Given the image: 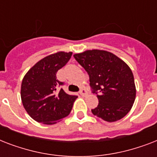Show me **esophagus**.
Listing matches in <instances>:
<instances>
[{
	"label": "esophagus",
	"mask_w": 157,
	"mask_h": 157,
	"mask_svg": "<svg viewBox=\"0 0 157 157\" xmlns=\"http://www.w3.org/2000/svg\"><path fill=\"white\" fill-rule=\"evenodd\" d=\"M80 94H81V96H83V97H86V96H87V94H88V91L86 90V89H82V90H80Z\"/></svg>",
	"instance_id": "esophagus-1"
}]
</instances>
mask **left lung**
<instances>
[{"mask_svg": "<svg viewBox=\"0 0 157 157\" xmlns=\"http://www.w3.org/2000/svg\"><path fill=\"white\" fill-rule=\"evenodd\" d=\"M74 58L90 76V86L98 105L91 112L107 122H114L130 111L136 96L134 75L123 60L106 50H86Z\"/></svg>", "mask_w": 157, "mask_h": 157, "instance_id": "left-lung-1", "label": "left lung"}]
</instances>
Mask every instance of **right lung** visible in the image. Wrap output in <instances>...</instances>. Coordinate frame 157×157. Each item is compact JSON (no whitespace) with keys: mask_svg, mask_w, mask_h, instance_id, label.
Masks as SVG:
<instances>
[{"mask_svg":"<svg viewBox=\"0 0 157 157\" xmlns=\"http://www.w3.org/2000/svg\"><path fill=\"white\" fill-rule=\"evenodd\" d=\"M72 53L58 52L37 62L22 81L21 99L33 120L45 124H55L71 112L77 96L70 95L59 87L63 82L56 73L71 59Z\"/></svg>","mask_w":157,"mask_h":157,"instance_id":"obj_1","label":"right lung"}]
</instances>
